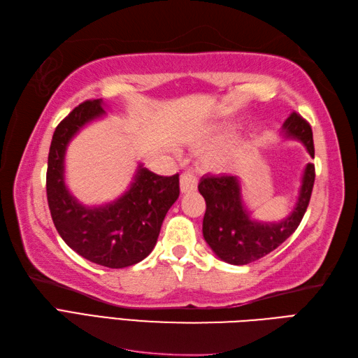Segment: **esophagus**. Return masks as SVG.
Returning <instances> with one entry per match:
<instances>
[{"instance_id": "1", "label": "esophagus", "mask_w": 358, "mask_h": 358, "mask_svg": "<svg viewBox=\"0 0 358 358\" xmlns=\"http://www.w3.org/2000/svg\"><path fill=\"white\" fill-rule=\"evenodd\" d=\"M197 176L194 173L185 171L180 176V191L182 193H189V191H194L197 188Z\"/></svg>"}]
</instances>
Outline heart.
Instances as JSON below:
<instances>
[{"label": "heart", "instance_id": "b5f03b06", "mask_svg": "<svg viewBox=\"0 0 358 358\" xmlns=\"http://www.w3.org/2000/svg\"><path fill=\"white\" fill-rule=\"evenodd\" d=\"M226 135V130L220 129L215 130L211 135H209L205 143L211 144V143H217ZM246 141L243 138H235L232 141H229L228 144H223L219 149H215L213 152H209L205 158H203V164L206 165L208 169L211 170H224L228 169L229 165H232V162L238 158V155L241 152L243 147H245Z\"/></svg>", "mask_w": 358, "mask_h": 358}]
</instances>
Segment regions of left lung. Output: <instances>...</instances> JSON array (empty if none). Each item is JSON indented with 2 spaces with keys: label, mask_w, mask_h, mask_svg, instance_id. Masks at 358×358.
Returning <instances> with one entry per match:
<instances>
[{
  "label": "left lung",
  "mask_w": 358,
  "mask_h": 358,
  "mask_svg": "<svg viewBox=\"0 0 358 358\" xmlns=\"http://www.w3.org/2000/svg\"><path fill=\"white\" fill-rule=\"evenodd\" d=\"M282 132L287 138L301 141L311 158H315L311 126L299 113H290L284 121ZM315 176V164L305 165L298 202L290 215L278 223L252 219L241 199L237 176H203L199 182V191L206 202L202 231L208 246L220 259L234 266L249 264L266 257L298 229L310 203Z\"/></svg>",
  "instance_id": "1"
}]
</instances>
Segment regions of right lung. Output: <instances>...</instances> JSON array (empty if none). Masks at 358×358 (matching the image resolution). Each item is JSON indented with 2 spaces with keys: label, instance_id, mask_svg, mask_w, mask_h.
<instances>
[{
  "label": "right lung",
  "instance_id": "add662e5",
  "mask_svg": "<svg viewBox=\"0 0 358 358\" xmlns=\"http://www.w3.org/2000/svg\"><path fill=\"white\" fill-rule=\"evenodd\" d=\"M103 100H86L60 121L51 139L47 199L60 237L78 255L109 268L143 261L153 250L165 214L179 197V174L159 176L138 165L126 193L110 203L86 206L65 185V153L74 135L104 115Z\"/></svg>",
  "mask_w": 358,
  "mask_h": 358
}]
</instances>
